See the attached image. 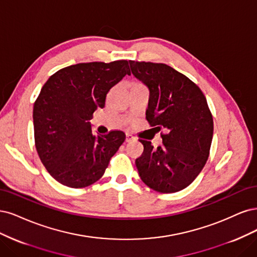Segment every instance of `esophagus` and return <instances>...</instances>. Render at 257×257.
<instances>
[{
    "mask_svg": "<svg viewBox=\"0 0 257 257\" xmlns=\"http://www.w3.org/2000/svg\"><path fill=\"white\" fill-rule=\"evenodd\" d=\"M134 140H135V138L132 137L131 135H129V134L126 135V143H129V142H131V141H134Z\"/></svg>",
    "mask_w": 257,
    "mask_h": 257,
    "instance_id": "1",
    "label": "esophagus"
}]
</instances>
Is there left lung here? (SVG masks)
Segmentation results:
<instances>
[{
    "mask_svg": "<svg viewBox=\"0 0 257 257\" xmlns=\"http://www.w3.org/2000/svg\"><path fill=\"white\" fill-rule=\"evenodd\" d=\"M132 74L150 90L146 119L164 128L162 145L150 141L136 160L143 183L157 192L173 193L187 188L208 159L213 120L207 100L196 84L165 64L129 61Z\"/></svg>",
    "mask_w": 257,
    "mask_h": 257,
    "instance_id": "8db88e82",
    "label": "left lung"
}]
</instances>
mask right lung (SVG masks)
<instances>
[{
  "label": "right lung",
  "mask_w": 257,
  "mask_h": 257,
  "mask_svg": "<svg viewBox=\"0 0 257 257\" xmlns=\"http://www.w3.org/2000/svg\"><path fill=\"white\" fill-rule=\"evenodd\" d=\"M131 72L128 61L80 63L48 79L33 109L35 146L50 175L69 188L100 179L126 139L122 131L94 135L90 119L109 90Z\"/></svg>",
  "instance_id": "1"
}]
</instances>
